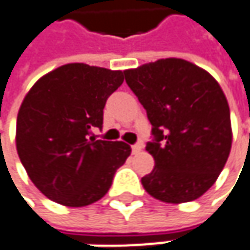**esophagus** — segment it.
<instances>
[{"label":"esophagus","instance_id":"esophagus-1","mask_svg":"<svg viewBox=\"0 0 250 250\" xmlns=\"http://www.w3.org/2000/svg\"><path fill=\"white\" fill-rule=\"evenodd\" d=\"M141 148H143V143H136V144H133V146H131V151H133V154H136V153L141 151Z\"/></svg>","mask_w":250,"mask_h":250}]
</instances>
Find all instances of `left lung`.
Here are the masks:
<instances>
[{"label": "left lung", "instance_id": "1", "mask_svg": "<svg viewBox=\"0 0 250 250\" xmlns=\"http://www.w3.org/2000/svg\"><path fill=\"white\" fill-rule=\"evenodd\" d=\"M151 123L146 150L154 169L141 178L155 199L181 204L207 192L227 163L230 113L212 76L184 59L168 58L125 70Z\"/></svg>", "mask_w": 250, "mask_h": 250}]
</instances>
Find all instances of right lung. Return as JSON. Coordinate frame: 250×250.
Here are the masks:
<instances>
[{"mask_svg": "<svg viewBox=\"0 0 250 250\" xmlns=\"http://www.w3.org/2000/svg\"><path fill=\"white\" fill-rule=\"evenodd\" d=\"M125 72L69 63L42 76L17 117V151L31 181L51 201L84 207L103 198L131 153L123 141L95 140L109 96Z\"/></svg>", "mask_w": 250, "mask_h": 250, "instance_id": "obj_1", "label": "right lung"}]
</instances>
